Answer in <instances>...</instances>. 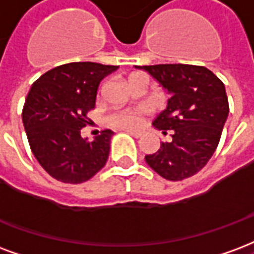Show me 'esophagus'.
Wrapping results in <instances>:
<instances>
[{"label": "esophagus", "instance_id": "1", "mask_svg": "<svg viewBox=\"0 0 254 254\" xmlns=\"http://www.w3.org/2000/svg\"><path fill=\"white\" fill-rule=\"evenodd\" d=\"M129 134H132L133 137H137V138H138V137H141V134L142 133L141 132H134V130H129Z\"/></svg>", "mask_w": 254, "mask_h": 254}]
</instances>
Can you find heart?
<instances>
[{
  "label": "heart",
  "instance_id": "heart-1",
  "mask_svg": "<svg viewBox=\"0 0 254 254\" xmlns=\"http://www.w3.org/2000/svg\"><path fill=\"white\" fill-rule=\"evenodd\" d=\"M134 75L132 74L129 78H132ZM145 112L144 109H138V110H121L113 114L110 117V122L114 127H122V129H136L141 125V116L142 113Z\"/></svg>",
  "mask_w": 254,
  "mask_h": 254
}]
</instances>
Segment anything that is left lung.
Instances as JSON below:
<instances>
[{
  "label": "left lung",
  "mask_w": 254,
  "mask_h": 254,
  "mask_svg": "<svg viewBox=\"0 0 254 254\" xmlns=\"http://www.w3.org/2000/svg\"><path fill=\"white\" fill-rule=\"evenodd\" d=\"M171 94L167 108L152 125L172 130V141L145 156L146 164L164 179L178 182L192 176L215 152L229 116L222 80L206 67L191 64L136 65Z\"/></svg>",
  "instance_id": "obj_1"
}]
</instances>
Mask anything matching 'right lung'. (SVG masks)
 <instances>
[{"mask_svg":"<svg viewBox=\"0 0 254 254\" xmlns=\"http://www.w3.org/2000/svg\"><path fill=\"white\" fill-rule=\"evenodd\" d=\"M117 68L75 62L47 71L32 84L22 124L32 153L56 180L83 183L106 164L114 133L106 129L89 142L80 129L86 127V114L95 108L101 80Z\"/></svg>","mask_w":254,"mask_h":254,"instance_id":"right-lung-1","label":"right lung"}]
</instances>
